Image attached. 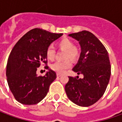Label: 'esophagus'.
Wrapping results in <instances>:
<instances>
[{
  "label": "esophagus",
  "instance_id": "esophagus-1",
  "mask_svg": "<svg viewBox=\"0 0 122 122\" xmlns=\"http://www.w3.org/2000/svg\"><path fill=\"white\" fill-rule=\"evenodd\" d=\"M62 76V74H60V73H57V77H61Z\"/></svg>",
  "mask_w": 122,
  "mask_h": 122
}]
</instances>
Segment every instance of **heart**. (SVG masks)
<instances>
[{
    "instance_id": "obj_1",
    "label": "heart",
    "mask_w": 122,
    "mask_h": 122,
    "mask_svg": "<svg viewBox=\"0 0 122 122\" xmlns=\"http://www.w3.org/2000/svg\"><path fill=\"white\" fill-rule=\"evenodd\" d=\"M58 47L62 50H64V58L66 59L63 61H57L51 65V68L58 73H63L66 69L72 65V60H76L80 56V50L76 45H74L73 41L64 37L58 42ZM56 51L52 45H49L46 49V56L49 60H53L55 58ZM70 58V59H68Z\"/></svg>"
}]
</instances>
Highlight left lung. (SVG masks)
<instances>
[{"mask_svg": "<svg viewBox=\"0 0 122 122\" xmlns=\"http://www.w3.org/2000/svg\"><path fill=\"white\" fill-rule=\"evenodd\" d=\"M68 36L77 40L81 45L80 58L73 71L78 75L83 74V78L68 77L65 91L75 104L89 107L103 96L109 81L111 68L108 52L98 39L89 31Z\"/></svg>", "mask_w": 122, "mask_h": 122, "instance_id": "obj_1", "label": "left lung"}]
</instances>
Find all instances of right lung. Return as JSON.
<instances>
[{
  "instance_id": "right-lung-1",
  "label": "right lung",
  "mask_w": 122,
  "mask_h": 122,
  "mask_svg": "<svg viewBox=\"0 0 122 122\" xmlns=\"http://www.w3.org/2000/svg\"><path fill=\"white\" fill-rule=\"evenodd\" d=\"M62 35L40 28L28 31L17 42L7 61L6 75L14 98L23 105H35L46 96L56 73L49 69L44 76L36 75L37 68L45 64L48 69L46 49Z\"/></svg>"
}]
</instances>
